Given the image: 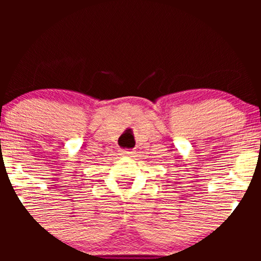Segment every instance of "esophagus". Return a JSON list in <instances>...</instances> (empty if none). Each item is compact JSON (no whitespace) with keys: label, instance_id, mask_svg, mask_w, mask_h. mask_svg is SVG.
Returning <instances> with one entry per match:
<instances>
[{"label":"esophagus","instance_id":"esophagus-1","mask_svg":"<svg viewBox=\"0 0 261 261\" xmlns=\"http://www.w3.org/2000/svg\"><path fill=\"white\" fill-rule=\"evenodd\" d=\"M121 154L125 155V157H133L134 152L133 151H128V149H122Z\"/></svg>","mask_w":261,"mask_h":261}]
</instances>
